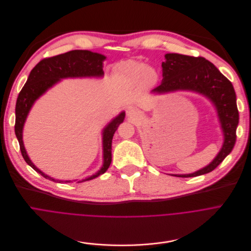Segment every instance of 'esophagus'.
Returning a JSON list of instances; mask_svg holds the SVG:
<instances>
[{"label":"esophagus","instance_id":"esophagus-1","mask_svg":"<svg viewBox=\"0 0 251 251\" xmlns=\"http://www.w3.org/2000/svg\"><path fill=\"white\" fill-rule=\"evenodd\" d=\"M126 115H127V117L128 118H134V117H136L137 115H138V112L136 111V110H134V109H129V110H127L126 111Z\"/></svg>","mask_w":251,"mask_h":251}]
</instances>
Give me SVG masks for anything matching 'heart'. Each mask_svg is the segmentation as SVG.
<instances>
[{"label": "heart", "mask_w": 251, "mask_h": 251, "mask_svg": "<svg viewBox=\"0 0 251 251\" xmlns=\"http://www.w3.org/2000/svg\"><path fill=\"white\" fill-rule=\"evenodd\" d=\"M123 68L125 72H126L129 76H131L135 80H139L144 78L148 82H154L157 78V74L154 69L148 68L145 63L129 60L124 63Z\"/></svg>", "instance_id": "1"}]
</instances>
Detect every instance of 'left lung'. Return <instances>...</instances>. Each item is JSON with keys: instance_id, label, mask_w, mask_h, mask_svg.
Returning a JSON list of instances; mask_svg holds the SVG:
<instances>
[{"instance_id": "left-lung-1", "label": "left lung", "mask_w": 251, "mask_h": 251, "mask_svg": "<svg viewBox=\"0 0 251 251\" xmlns=\"http://www.w3.org/2000/svg\"><path fill=\"white\" fill-rule=\"evenodd\" d=\"M165 59V62H162V82L152 92L163 94L187 90L204 95L217 109L225 138L221 151L208 166L191 174L174 176L187 178L207 174L216 169L231 152L236 140L239 117L233 86L212 62L204 57L167 53Z\"/></svg>"}]
</instances>
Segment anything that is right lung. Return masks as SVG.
Listing matches in <instances>:
<instances>
[{"label":"right lung","mask_w":251,"mask_h":251,"mask_svg":"<svg viewBox=\"0 0 251 251\" xmlns=\"http://www.w3.org/2000/svg\"><path fill=\"white\" fill-rule=\"evenodd\" d=\"M105 59L106 56L100 53L89 51V50H71V51L63 54L44 58L39 61L30 71L27 81L20 92L16 104L15 132L20 143L21 152L24 159L32 169H34L44 178L52 180L54 182H63L61 180H55L45 175L42 171L35 167V165L27 156L23 141V128L32 105L42 94H44L49 88H51L53 85L58 83L61 79L77 77H102L104 75L103 61ZM125 117V112H122L103 129L104 164L102 168L96 174L79 182L95 179L98 176L104 174L108 170L112 162L113 136L119 126L124 122ZM64 182L66 183L71 181Z\"/></svg>","instance_id":"1"}]
</instances>
